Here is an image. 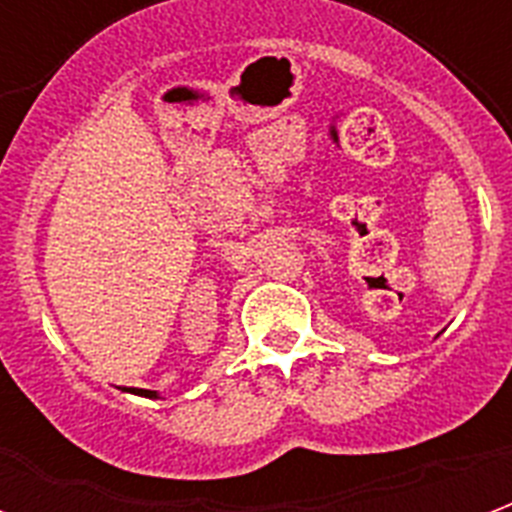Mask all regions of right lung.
Returning a JSON list of instances; mask_svg holds the SVG:
<instances>
[{
	"label": "right lung",
	"instance_id": "1",
	"mask_svg": "<svg viewBox=\"0 0 512 512\" xmlns=\"http://www.w3.org/2000/svg\"><path fill=\"white\" fill-rule=\"evenodd\" d=\"M139 395H145V397H153L156 392H150V389H139Z\"/></svg>",
	"mask_w": 512,
	"mask_h": 512
}]
</instances>
